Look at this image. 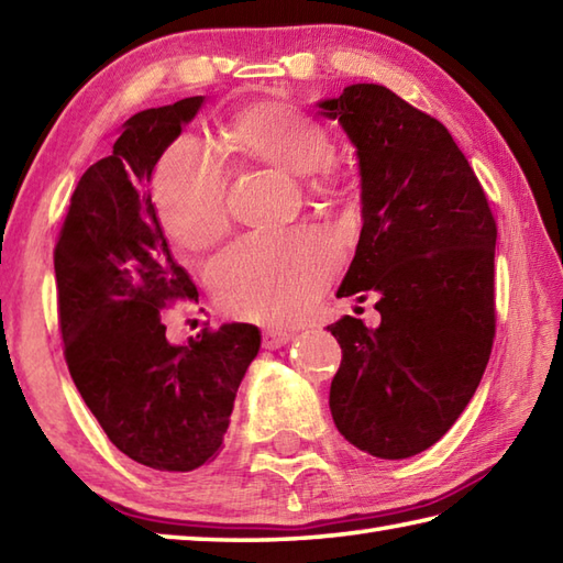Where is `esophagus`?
Returning <instances> with one entry per match:
<instances>
[{
    "instance_id": "obj_1",
    "label": "esophagus",
    "mask_w": 563,
    "mask_h": 563,
    "mask_svg": "<svg viewBox=\"0 0 563 563\" xmlns=\"http://www.w3.org/2000/svg\"><path fill=\"white\" fill-rule=\"evenodd\" d=\"M290 339H292V334L285 332V329H266V332H263V336H261L263 346H266V349H280L283 344H288Z\"/></svg>"
}]
</instances>
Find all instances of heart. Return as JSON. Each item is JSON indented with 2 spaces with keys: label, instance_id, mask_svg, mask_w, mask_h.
<instances>
[{
  "label": "heart",
  "instance_id": "heart-1",
  "mask_svg": "<svg viewBox=\"0 0 563 563\" xmlns=\"http://www.w3.org/2000/svg\"><path fill=\"white\" fill-rule=\"evenodd\" d=\"M231 148L244 158L302 175L305 195L329 202L344 192L346 170L329 129L285 102H253L227 124ZM158 217L175 244L200 251L229 229L227 175L214 158L178 141L153 170ZM339 253L324 236L292 231L275 239H241L209 266V285L227 312L263 324L302 314L332 280Z\"/></svg>",
  "mask_w": 563,
  "mask_h": 563
}]
</instances>
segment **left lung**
Masks as SVG:
<instances>
[{"label":"left lung","instance_id":"obj_1","mask_svg":"<svg viewBox=\"0 0 563 563\" xmlns=\"http://www.w3.org/2000/svg\"><path fill=\"white\" fill-rule=\"evenodd\" d=\"M354 141L363 229L336 297L378 295L380 324H329L341 363L334 424L378 459H407L466 410L495 339V224L488 197L442 121L383 85L319 102Z\"/></svg>","mask_w":563,"mask_h":563}]
</instances>
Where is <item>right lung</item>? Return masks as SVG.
<instances>
[{"mask_svg": "<svg viewBox=\"0 0 563 563\" xmlns=\"http://www.w3.org/2000/svg\"><path fill=\"white\" fill-rule=\"evenodd\" d=\"M202 95L131 117L112 156L82 173L53 251L63 356L85 405L121 454L192 471L224 444L239 383L256 358L253 324L205 327L173 346L163 314L197 302L151 202V173Z\"/></svg>", "mask_w": 563, "mask_h": 563, "instance_id": "right-lung-1", "label": "right lung"}]
</instances>
